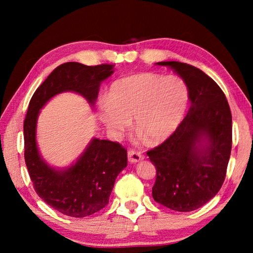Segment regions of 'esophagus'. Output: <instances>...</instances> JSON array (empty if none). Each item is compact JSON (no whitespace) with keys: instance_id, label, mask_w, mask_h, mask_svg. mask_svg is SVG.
Segmentation results:
<instances>
[{"instance_id":"34e87169","label":"esophagus","mask_w":253,"mask_h":253,"mask_svg":"<svg viewBox=\"0 0 253 253\" xmlns=\"http://www.w3.org/2000/svg\"><path fill=\"white\" fill-rule=\"evenodd\" d=\"M144 155L142 152L136 151V149H128V161L130 163H136L142 161Z\"/></svg>"}]
</instances>
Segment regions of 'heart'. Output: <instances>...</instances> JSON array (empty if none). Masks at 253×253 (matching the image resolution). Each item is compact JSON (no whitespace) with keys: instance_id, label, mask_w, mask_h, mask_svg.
<instances>
[{"instance_id":"1","label":"heart","mask_w":253,"mask_h":253,"mask_svg":"<svg viewBox=\"0 0 253 253\" xmlns=\"http://www.w3.org/2000/svg\"><path fill=\"white\" fill-rule=\"evenodd\" d=\"M188 87L177 76L145 72L115 81L100 104L99 115L107 129L121 136L134 117L136 129L151 143L168 138L185 115Z\"/></svg>"}]
</instances>
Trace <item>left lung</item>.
<instances>
[{
  "mask_svg": "<svg viewBox=\"0 0 253 253\" xmlns=\"http://www.w3.org/2000/svg\"><path fill=\"white\" fill-rule=\"evenodd\" d=\"M185 81L191 107L168 139L147 151L156 168L153 198L178 212L203 207L223 184L232 147V115L224 92L202 70L178 61L157 62ZM205 135L208 145L198 144Z\"/></svg>",
  "mask_w": 253,
  "mask_h": 253,
  "instance_id": "obj_1",
  "label": "left lung"
}]
</instances>
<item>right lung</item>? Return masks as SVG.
Segmentation results:
<instances>
[{"label":"right lung","instance_id":"obj_1","mask_svg":"<svg viewBox=\"0 0 253 253\" xmlns=\"http://www.w3.org/2000/svg\"><path fill=\"white\" fill-rule=\"evenodd\" d=\"M113 68L114 65L108 63H62L39 85L30 100L23 123L24 160L30 178L37 194L68 216L91 215L108 204L116 177L127 166V149L118 142L95 138L75 165L58 172L49 168L38 153V115L50 98L62 91H76L93 104L100 83L113 74Z\"/></svg>","mask_w":253,"mask_h":253}]
</instances>
